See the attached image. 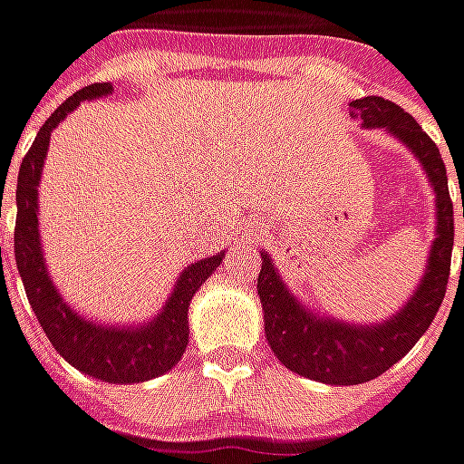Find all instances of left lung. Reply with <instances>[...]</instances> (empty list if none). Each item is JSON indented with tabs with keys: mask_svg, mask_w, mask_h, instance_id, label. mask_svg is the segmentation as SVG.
I'll list each match as a JSON object with an SVG mask.
<instances>
[{
	"mask_svg": "<svg viewBox=\"0 0 464 464\" xmlns=\"http://www.w3.org/2000/svg\"><path fill=\"white\" fill-rule=\"evenodd\" d=\"M350 116L362 119L368 129H388L400 141L408 143L428 171L438 196V238L428 256V271L405 308L382 325H345L305 311L283 285L268 253H261L258 295L266 321V341L276 358L303 378L328 385H358L390 370L422 338L435 321L448 291L455 216L448 188V171L440 149L422 131L412 116L382 96H365L350 102ZM464 218V201H462ZM464 256V246H462Z\"/></svg>",
	"mask_w": 464,
	"mask_h": 464,
	"instance_id": "obj_1",
	"label": "left lung"
}]
</instances>
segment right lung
Wrapping results in <instances>:
<instances>
[{"label":"right lung","instance_id":"1","mask_svg":"<svg viewBox=\"0 0 464 464\" xmlns=\"http://www.w3.org/2000/svg\"><path fill=\"white\" fill-rule=\"evenodd\" d=\"M111 92V84H92L69 96L64 104L49 116L36 133L32 149L22 159L16 179V226H14V261L24 283L26 298L36 321L44 328L46 338L56 353L92 378L104 382H143L159 378L181 360L188 345V305L193 293L211 276L223 261L221 256L203 258L181 273L171 298L156 318L141 328H102L79 318L64 298H59L54 283L44 268L42 243H39V221H36V186L42 179L49 139L56 123L64 121L69 111L86 99H96ZM2 216V201H0ZM2 263V248H0Z\"/></svg>","mask_w":464,"mask_h":464}]
</instances>
